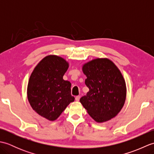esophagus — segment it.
<instances>
[{"label":"esophagus","instance_id":"1","mask_svg":"<svg viewBox=\"0 0 154 154\" xmlns=\"http://www.w3.org/2000/svg\"><path fill=\"white\" fill-rule=\"evenodd\" d=\"M79 99H80V96H77L75 97V100L76 101H79Z\"/></svg>","mask_w":154,"mask_h":154}]
</instances>
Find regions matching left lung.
<instances>
[{
  "mask_svg": "<svg viewBox=\"0 0 154 154\" xmlns=\"http://www.w3.org/2000/svg\"><path fill=\"white\" fill-rule=\"evenodd\" d=\"M83 71L89 91L80 102L87 112L97 122L115 117L126 96V83L120 70L109 59L98 58L85 64Z\"/></svg>",
  "mask_w": 154,
  "mask_h": 154,
  "instance_id": "8db88e82",
  "label": "left lung"
}]
</instances>
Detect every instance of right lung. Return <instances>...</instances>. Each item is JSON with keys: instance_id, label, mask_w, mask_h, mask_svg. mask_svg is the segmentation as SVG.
I'll return each instance as SVG.
<instances>
[{"instance_id": "obj_1", "label": "right lung", "mask_w": 154, "mask_h": 154, "mask_svg": "<svg viewBox=\"0 0 154 154\" xmlns=\"http://www.w3.org/2000/svg\"><path fill=\"white\" fill-rule=\"evenodd\" d=\"M68 67L63 58L51 55L44 57L30 75L27 89L29 103L39 115L49 120H56L75 100L71 83L63 79Z\"/></svg>"}]
</instances>
